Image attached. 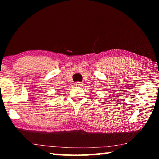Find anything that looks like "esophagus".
<instances>
[{
  "label": "esophagus",
  "mask_w": 159,
  "mask_h": 159,
  "mask_svg": "<svg viewBox=\"0 0 159 159\" xmlns=\"http://www.w3.org/2000/svg\"><path fill=\"white\" fill-rule=\"evenodd\" d=\"M74 85H76V86H79V85H81V83H80V82H76V83H75Z\"/></svg>",
  "instance_id": "34e87169"
}]
</instances>
